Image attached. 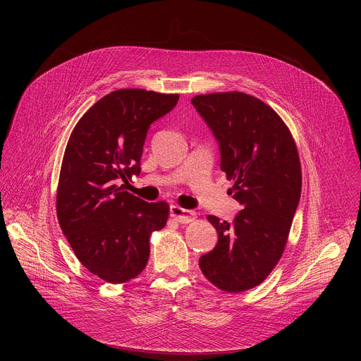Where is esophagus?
I'll return each mask as SVG.
<instances>
[{
	"instance_id": "esophagus-1",
	"label": "esophagus",
	"mask_w": 361,
	"mask_h": 361,
	"mask_svg": "<svg viewBox=\"0 0 361 361\" xmlns=\"http://www.w3.org/2000/svg\"><path fill=\"white\" fill-rule=\"evenodd\" d=\"M169 214H171V216H173L180 224H188V222H192L196 218V212L184 209V207H180L178 204H171Z\"/></svg>"
}]
</instances>
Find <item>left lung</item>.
I'll list each match as a JSON object with an SVG mask.
<instances>
[{
  "instance_id": "left-lung-1",
  "label": "left lung",
  "mask_w": 361,
  "mask_h": 361,
  "mask_svg": "<svg viewBox=\"0 0 361 361\" xmlns=\"http://www.w3.org/2000/svg\"><path fill=\"white\" fill-rule=\"evenodd\" d=\"M192 104L214 133L241 204L233 222L207 215L218 243L199 267L215 287L241 293L263 282L286 249L301 195L297 146L278 114L252 94H197Z\"/></svg>"
}]
</instances>
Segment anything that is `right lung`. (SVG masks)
Instances as JSON below:
<instances>
[{"instance_id": "1", "label": "right lung", "mask_w": 361, "mask_h": 361, "mask_svg": "<svg viewBox=\"0 0 361 361\" xmlns=\"http://www.w3.org/2000/svg\"><path fill=\"white\" fill-rule=\"evenodd\" d=\"M178 98L145 89L111 92L87 109L68 139L56 216L80 263L106 282L136 278L149 259L150 234L166 224V202L147 203L127 187L140 174L150 124Z\"/></svg>"}]
</instances>
